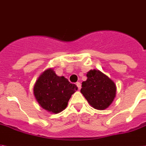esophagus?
<instances>
[{
    "instance_id": "obj_1",
    "label": "esophagus",
    "mask_w": 146,
    "mask_h": 146,
    "mask_svg": "<svg viewBox=\"0 0 146 146\" xmlns=\"http://www.w3.org/2000/svg\"><path fill=\"white\" fill-rule=\"evenodd\" d=\"M76 86L78 88V89L80 90V88H81V83L80 82H76Z\"/></svg>"
}]
</instances>
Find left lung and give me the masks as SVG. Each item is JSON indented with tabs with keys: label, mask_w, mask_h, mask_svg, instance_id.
<instances>
[{
	"label": "left lung",
	"mask_w": 146,
	"mask_h": 146,
	"mask_svg": "<svg viewBox=\"0 0 146 146\" xmlns=\"http://www.w3.org/2000/svg\"><path fill=\"white\" fill-rule=\"evenodd\" d=\"M86 76L87 80L82 83L80 92L88 104L96 110L109 107L116 95L114 82L99 70H91Z\"/></svg>",
	"instance_id": "1"
}]
</instances>
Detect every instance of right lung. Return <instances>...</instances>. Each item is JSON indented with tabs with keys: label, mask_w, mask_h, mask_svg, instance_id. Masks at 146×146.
Segmentation results:
<instances>
[{
	"label": "right lung",
	"mask_w": 146,
	"mask_h": 146,
	"mask_svg": "<svg viewBox=\"0 0 146 146\" xmlns=\"http://www.w3.org/2000/svg\"><path fill=\"white\" fill-rule=\"evenodd\" d=\"M77 90L64 76H58L52 68L39 76L34 86V94L40 106L57 114L66 109L70 98Z\"/></svg>",
	"instance_id": "right-lung-1"
}]
</instances>
